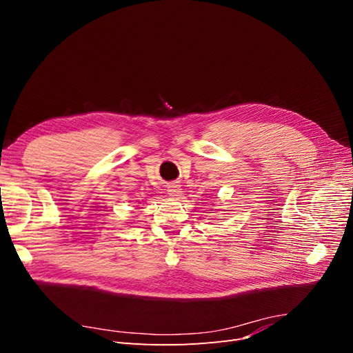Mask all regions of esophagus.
<instances>
[{
    "mask_svg": "<svg viewBox=\"0 0 353 353\" xmlns=\"http://www.w3.org/2000/svg\"><path fill=\"white\" fill-rule=\"evenodd\" d=\"M168 193L170 196H179L181 194V185L178 183H172L168 185Z\"/></svg>",
    "mask_w": 353,
    "mask_h": 353,
    "instance_id": "obj_1",
    "label": "esophagus"
}]
</instances>
